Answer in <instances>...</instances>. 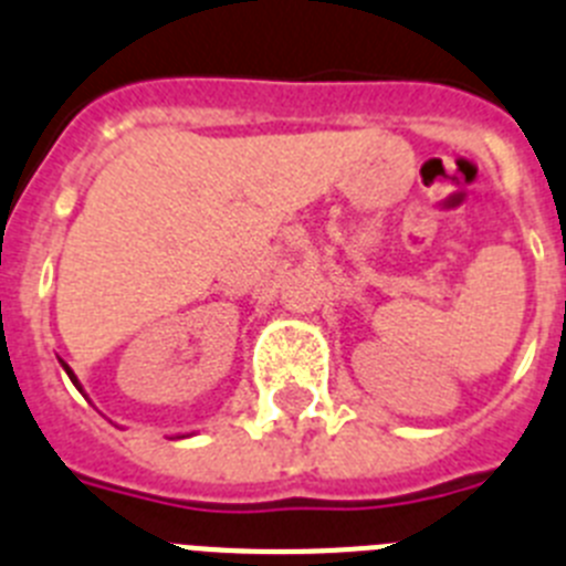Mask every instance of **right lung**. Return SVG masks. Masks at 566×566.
I'll list each match as a JSON object with an SVG mask.
<instances>
[{
	"mask_svg": "<svg viewBox=\"0 0 566 566\" xmlns=\"http://www.w3.org/2000/svg\"><path fill=\"white\" fill-rule=\"evenodd\" d=\"M59 365L65 367V373H67V378H71V381H73V387H76V390H78V392H85V390H82V381H78V378H76V373H73V370H71V367H67V365H65V361H62V358H59ZM176 439H185V436H176Z\"/></svg>",
	"mask_w": 566,
	"mask_h": 566,
	"instance_id": "1",
	"label": "right lung"
}]
</instances>
